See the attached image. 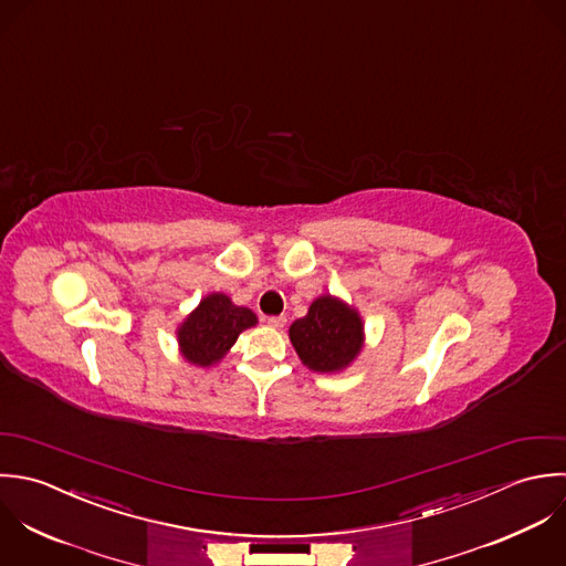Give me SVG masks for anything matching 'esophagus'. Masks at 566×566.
Instances as JSON below:
<instances>
[{"mask_svg": "<svg viewBox=\"0 0 566 566\" xmlns=\"http://www.w3.org/2000/svg\"><path fill=\"white\" fill-rule=\"evenodd\" d=\"M285 323H287L285 316H268V325L274 327V329H281Z\"/></svg>", "mask_w": 566, "mask_h": 566, "instance_id": "esophagus-1", "label": "esophagus"}]
</instances>
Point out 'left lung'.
<instances>
[{
  "mask_svg": "<svg viewBox=\"0 0 566 566\" xmlns=\"http://www.w3.org/2000/svg\"><path fill=\"white\" fill-rule=\"evenodd\" d=\"M290 340L312 371L332 374L345 369L363 347V323L345 303L321 296L305 318L290 327Z\"/></svg>",
  "mask_w": 566,
  "mask_h": 566,
  "instance_id": "8db88e82",
  "label": "left lung"
}]
</instances>
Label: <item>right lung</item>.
Wrapping results in <instances>:
<instances>
[{
  "label": "right lung",
  "instance_id": "right-lung-1",
  "mask_svg": "<svg viewBox=\"0 0 566 566\" xmlns=\"http://www.w3.org/2000/svg\"><path fill=\"white\" fill-rule=\"evenodd\" d=\"M252 325H256V316L250 310L232 305L223 294H210L185 321L178 340L189 363L210 367L221 360L239 334Z\"/></svg>",
  "mask_w": 566,
  "mask_h": 566
}]
</instances>
